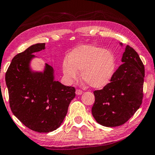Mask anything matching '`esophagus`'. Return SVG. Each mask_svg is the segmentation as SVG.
Instances as JSON below:
<instances>
[{
	"instance_id": "1",
	"label": "esophagus",
	"mask_w": 155,
	"mask_h": 155,
	"mask_svg": "<svg viewBox=\"0 0 155 155\" xmlns=\"http://www.w3.org/2000/svg\"><path fill=\"white\" fill-rule=\"evenodd\" d=\"M82 92H83L80 90H76V91H75V94L77 95H81L82 94Z\"/></svg>"
}]
</instances>
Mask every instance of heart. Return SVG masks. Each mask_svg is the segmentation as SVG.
Returning a JSON list of instances; mask_svg holds the SVG:
<instances>
[{
  "label": "heart",
  "instance_id": "heart-1",
  "mask_svg": "<svg viewBox=\"0 0 155 155\" xmlns=\"http://www.w3.org/2000/svg\"><path fill=\"white\" fill-rule=\"evenodd\" d=\"M116 59L109 49L94 45H82L68 55V61L63 63V75L68 80L78 78L82 71L83 81L93 88H102L111 81L115 72Z\"/></svg>",
  "mask_w": 155,
  "mask_h": 155
}]
</instances>
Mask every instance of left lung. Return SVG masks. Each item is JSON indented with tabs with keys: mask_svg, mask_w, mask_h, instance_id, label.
I'll return each mask as SVG.
<instances>
[{
	"mask_svg": "<svg viewBox=\"0 0 155 155\" xmlns=\"http://www.w3.org/2000/svg\"><path fill=\"white\" fill-rule=\"evenodd\" d=\"M120 45L123 44L120 42ZM120 65L111 82L94 92L92 114L96 121L106 127H116L128 121L140 107L143 97L145 68L139 55L126 46Z\"/></svg>",
	"mask_w": 155,
	"mask_h": 155,
	"instance_id": "obj_1",
	"label": "left lung"
}]
</instances>
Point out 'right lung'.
I'll return each mask as SVG.
<instances>
[{
    "mask_svg": "<svg viewBox=\"0 0 155 155\" xmlns=\"http://www.w3.org/2000/svg\"><path fill=\"white\" fill-rule=\"evenodd\" d=\"M45 43L29 46L12 58L5 73L10 107L15 116L31 130H56L66 116L75 89L55 80L54 70L46 63L43 71H33V54L45 49Z\"/></svg>",
    "mask_w": 155,
    "mask_h": 155,
    "instance_id": "obj_1",
    "label": "right lung"
}]
</instances>
